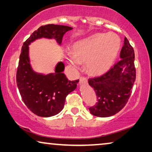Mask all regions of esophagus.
<instances>
[{"instance_id": "1", "label": "esophagus", "mask_w": 152, "mask_h": 152, "mask_svg": "<svg viewBox=\"0 0 152 152\" xmlns=\"http://www.w3.org/2000/svg\"><path fill=\"white\" fill-rule=\"evenodd\" d=\"M87 82V78L84 76H81L80 78V84H86Z\"/></svg>"}]
</instances>
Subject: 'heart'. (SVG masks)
<instances>
[{"label":"heart","instance_id":"b5f03b06","mask_svg":"<svg viewBox=\"0 0 152 152\" xmlns=\"http://www.w3.org/2000/svg\"><path fill=\"white\" fill-rule=\"evenodd\" d=\"M121 40L114 33L97 34L74 43L67 54L70 65L85 63L87 71L99 75L108 71L118 54Z\"/></svg>","mask_w":152,"mask_h":152}]
</instances>
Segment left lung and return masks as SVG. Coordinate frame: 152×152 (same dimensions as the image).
<instances>
[{
  "label": "left lung",
  "instance_id": "1",
  "mask_svg": "<svg viewBox=\"0 0 152 152\" xmlns=\"http://www.w3.org/2000/svg\"><path fill=\"white\" fill-rule=\"evenodd\" d=\"M121 60L107 72L89 78V85L94 89L98 102L89 108L94 116L109 117L119 112L129 100L136 80L134 50L125 37Z\"/></svg>",
  "mask_w": 152,
  "mask_h": 152
}]
</instances>
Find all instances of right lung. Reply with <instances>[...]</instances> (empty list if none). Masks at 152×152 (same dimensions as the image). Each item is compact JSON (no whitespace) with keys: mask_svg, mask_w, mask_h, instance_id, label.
I'll return each mask as SVG.
<instances>
[{"mask_svg":"<svg viewBox=\"0 0 152 152\" xmlns=\"http://www.w3.org/2000/svg\"><path fill=\"white\" fill-rule=\"evenodd\" d=\"M71 29L72 27L65 25H43L23 43L16 72L17 86L25 105L38 116L58 114L64 107L67 96L76 88L79 80H68L63 73L65 65L62 62L57 64L55 73L42 75L34 72L29 63L28 45L40 38H55L61 45L64 34Z\"/></svg>","mask_w":152,"mask_h":152,"instance_id":"obj_1","label":"right lung"}]
</instances>
